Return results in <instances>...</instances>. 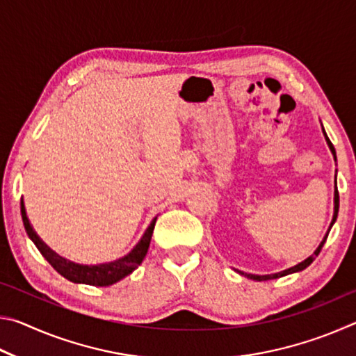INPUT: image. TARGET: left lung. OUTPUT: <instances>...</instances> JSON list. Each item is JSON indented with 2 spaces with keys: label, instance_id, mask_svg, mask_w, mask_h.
<instances>
[{
  "label": "left lung",
  "instance_id": "1",
  "mask_svg": "<svg viewBox=\"0 0 356 356\" xmlns=\"http://www.w3.org/2000/svg\"><path fill=\"white\" fill-rule=\"evenodd\" d=\"M323 134H325V130H323ZM325 138H327L328 146H330L331 152H333L334 159H336V150H334V147H333V144H331V141L328 140L327 134H325ZM337 212H339V193H337V186H336V193H334V215H333V221H331V225H330V229H331V226L334 225V221H336V218H337ZM330 229H328L327 236L323 237L322 243L318 245V248L314 251V254H311L308 259H306V261L300 262L298 265H295V267H292V268H287V270H284V272H280V273H275V275H264V276H261V275H246V273H242V275H245L246 278H250V280H256V281H267V280H276V278H281V276H286V275H289V273L301 272V270H305L306 267H308V265H311V264H312V261H314V259L318 256V252H321L323 243L327 242V237H328V234H330Z\"/></svg>",
  "mask_w": 356,
  "mask_h": 356
}]
</instances>
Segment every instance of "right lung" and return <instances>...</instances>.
Listing matches in <instances>:
<instances>
[{
  "label": "right lung",
  "instance_id": "obj_1",
  "mask_svg": "<svg viewBox=\"0 0 356 356\" xmlns=\"http://www.w3.org/2000/svg\"><path fill=\"white\" fill-rule=\"evenodd\" d=\"M20 210H22V220H23V225H25L26 234L29 236V238L33 240L34 245L38 246L40 254L47 259L48 264H50L59 275H63L65 280H69L72 282H83V284H91V286H111L114 282H118L119 280L125 278V276L134 272L147 254L150 238H152V232L156 221V218L152 220V222H150V226L146 229V232H144V236L141 237L140 242H138V245L122 259H118V261L114 262L102 264V265H78V264L65 261L63 257H59L56 252H53L38 237V234L34 232V229L31 227V225H29L23 200L20 202Z\"/></svg>",
  "mask_w": 356,
  "mask_h": 356
}]
</instances>
